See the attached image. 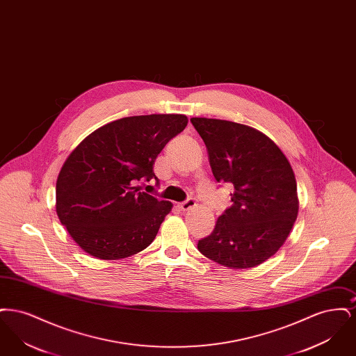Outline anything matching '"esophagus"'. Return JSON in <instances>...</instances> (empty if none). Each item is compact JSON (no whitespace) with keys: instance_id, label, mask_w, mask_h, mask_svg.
<instances>
[{"instance_id":"1","label":"esophagus","mask_w":356,"mask_h":356,"mask_svg":"<svg viewBox=\"0 0 356 356\" xmlns=\"http://www.w3.org/2000/svg\"><path fill=\"white\" fill-rule=\"evenodd\" d=\"M195 207H196V202H195L193 199H188L184 203L179 204V208H180L181 211H184V212L192 209V208H195Z\"/></svg>"}]
</instances>
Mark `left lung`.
<instances>
[{"label": "left lung", "mask_w": 356, "mask_h": 356, "mask_svg": "<svg viewBox=\"0 0 356 356\" xmlns=\"http://www.w3.org/2000/svg\"><path fill=\"white\" fill-rule=\"evenodd\" d=\"M191 122L203 138L216 181L235 188L232 205L197 250L228 268L256 267L279 251L298 218L292 167L271 138L252 127L205 118Z\"/></svg>", "instance_id": "left-lung-1"}]
</instances>
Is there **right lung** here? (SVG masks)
<instances>
[{"label": "right lung", "instance_id": "obj_1", "mask_svg": "<svg viewBox=\"0 0 356 356\" xmlns=\"http://www.w3.org/2000/svg\"><path fill=\"white\" fill-rule=\"evenodd\" d=\"M186 124L184 115L124 118L86 136L69 154L56 183V212L86 254L118 260L152 243L172 203L135 184L157 180V154Z\"/></svg>", "mask_w": 356, "mask_h": 356}]
</instances>
